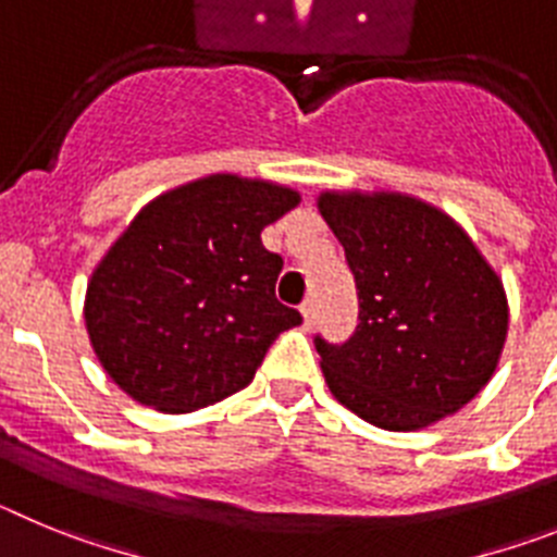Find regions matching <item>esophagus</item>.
<instances>
[{
  "label": "esophagus",
  "mask_w": 557,
  "mask_h": 557,
  "mask_svg": "<svg viewBox=\"0 0 557 557\" xmlns=\"http://www.w3.org/2000/svg\"><path fill=\"white\" fill-rule=\"evenodd\" d=\"M301 314H304V326L312 329L314 326V318H318V312H314V301H304L301 304Z\"/></svg>",
  "instance_id": "1"
}]
</instances>
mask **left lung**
<instances>
[{
  "instance_id": "left-lung-1",
  "label": "left lung",
  "mask_w": 557,
  "mask_h": 557,
  "mask_svg": "<svg viewBox=\"0 0 557 557\" xmlns=\"http://www.w3.org/2000/svg\"><path fill=\"white\" fill-rule=\"evenodd\" d=\"M318 211L359 289L343 346L314 339L339 405L387 432L455 416L488 385L508 337L502 275L451 214L391 189H326Z\"/></svg>"
}]
</instances>
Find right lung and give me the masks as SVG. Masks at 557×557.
Here are the masks:
<instances>
[{"label":"right lung","instance_id":"right-lung-1","mask_svg":"<svg viewBox=\"0 0 557 557\" xmlns=\"http://www.w3.org/2000/svg\"><path fill=\"white\" fill-rule=\"evenodd\" d=\"M301 191L214 172L141 206L91 270L88 343L122 393L159 412L218 405L253 382L301 314L275 298L282 256L262 231Z\"/></svg>","mask_w":557,"mask_h":557}]
</instances>
